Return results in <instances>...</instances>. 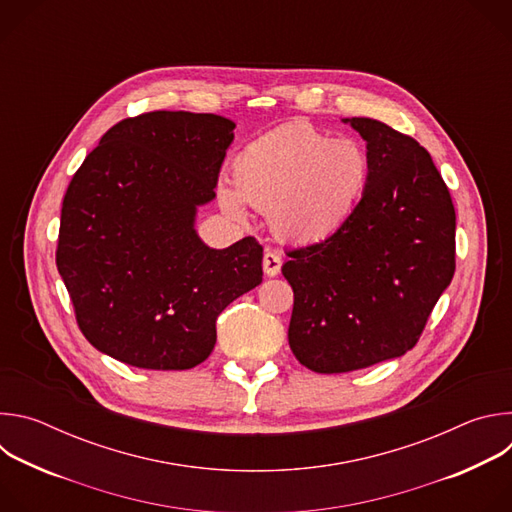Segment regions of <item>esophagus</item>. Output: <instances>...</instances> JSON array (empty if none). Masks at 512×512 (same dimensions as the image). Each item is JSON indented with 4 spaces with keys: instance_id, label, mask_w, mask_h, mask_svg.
<instances>
[{
    "instance_id": "obj_1",
    "label": "esophagus",
    "mask_w": 512,
    "mask_h": 512,
    "mask_svg": "<svg viewBox=\"0 0 512 512\" xmlns=\"http://www.w3.org/2000/svg\"><path fill=\"white\" fill-rule=\"evenodd\" d=\"M263 271L267 277H275L281 271V257L275 251H265L263 255Z\"/></svg>"
}]
</instances>
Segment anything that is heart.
<instances>
[{"instance_id": "1", "label": "heart", "mask_w": 512, "mask_h": 512, "mask_svg": "<svg viewBox=\"0 0 512 512\" xmlns=\"http://www.w3.org/2000/svg\"><path fill=\"white\" fill-rule=\"evenodd\" d=\"M371 180V156L356 139L285 123L251 141L233 164V186L216 190L218 204L239 223L247 204L267 210L277 237L316 245L334 237L354 214Z\"/></svg>"}]
</instances>
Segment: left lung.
I'll return each instance as SVG.
<instances>
[{"label": "left lung", "instance_id": "1", "mask_svg": "<svg viewBox=\"0 0 512 512\" xmlns=\"http://www.w3.org/2000/svg\"><path fill=\"white\" fill-rule=\"evenodd\" d=\"M371 180L328 241L287 251L289 348L314 373H348L411 350L454 277L456 210L421 145L387 123L348 117Z\"/></svg>", "mask_w": 512, "mask_h": 512}]
</instances>
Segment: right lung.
<instances>
[{
    "label": "right lung",
    "mask_w": 512,
    "mask_h": 512,
    "mask_svg": "<svg viewBox=\"0 0 512 512\" xmlns=\"http://www.w3.org/2000/svg\"><path fill=\"white\" fill-rule=\"evenodd\" d=\"M235 127L188 111L123 119L72 176L56 265L99 352L137 369H192L214 348L216 318L263 281L253 237L212 249L196 231Z\"/></svg>",
    "instance_id": "right-lung-1"
}]
</instances>
